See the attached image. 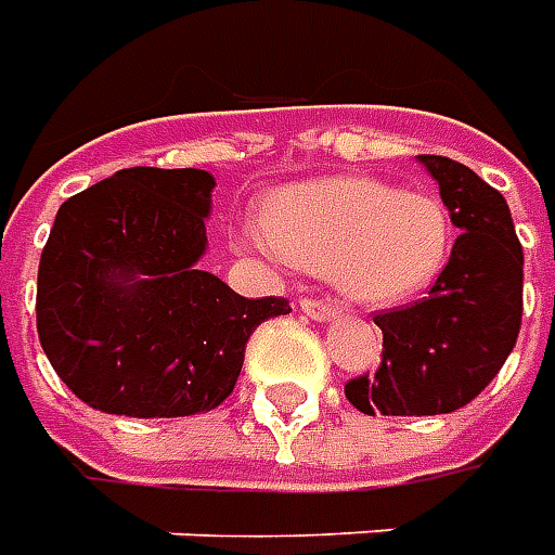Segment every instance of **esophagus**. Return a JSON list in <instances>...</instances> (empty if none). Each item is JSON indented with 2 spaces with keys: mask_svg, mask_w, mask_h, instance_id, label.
<instances>
[{
  "mask_svg": "<svg viewBox=\"0 0 555 555\" xmlns=\"http://www.w3.org/2000/svg\"><path fill=\"white\" fill-rule=\"evenodd\" d=\"M300 309H304V315H309L312 321H333V318L343 315V309L331 300H300Z\"/></svg>",
  "mask_w": 555,
  "mask_h": 555,
  "instance_id": "1",
  "label": "esophagus"
}]
</instances>
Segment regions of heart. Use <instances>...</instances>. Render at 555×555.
<instances>
[{"instance_id": "obj_1", "label": "heart", "mask_w": 555, "mask_h": 555, "mask_svg": "<svg viewBox=\"0 0 555 555\" xmlns=\"http://www.w3.org/2000/svg\"><path fill=\"white\" fill-rule=\"evenodd\" d=\"M246 240L282 261L331 276L366 306L405 304L448 264L453 219L433 192H402L372 177H321L279 185Z\"/></svg>"}]
</instances>
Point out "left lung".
<instances>
[{
	"instance_id": "left-lung-1",
	"label": "left lung",
	"mask_w": 555,
	"mask_h": 555,
	"mask_svg": "<svg viewBox=\"0 0 555 555\" xmlns=\"http://www.w3.org/2000/svg\"><path fill=\"white\" fill-rule=\"evenodd\" d=\"M439 183L460 237L424 300L375 315L382 366L345 385L363 414L421 417L463 409L514 351L522 315V249L507 201L460 162L417 156Z\"/></svg>"
}]
</instances>
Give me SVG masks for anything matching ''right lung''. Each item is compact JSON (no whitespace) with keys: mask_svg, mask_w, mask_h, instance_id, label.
Masks as SVG:
<instances>
[{"mask_svg":"<svg viewBox=\"0 0 555 555\" xmlns=\"http://www.w3.org/2000/svg\"><path fill=\"white\" fill-rule=\"evenodd\" d=\"M212 180L129 168L68 197L38 264V339L77 399L104 414L189 417L237 385L251 331L288 315L201 270Z\"/></svg>","mask_w":555,"mask_h":555,"instance_id":"1","label":"right lung"}]
</instances>
